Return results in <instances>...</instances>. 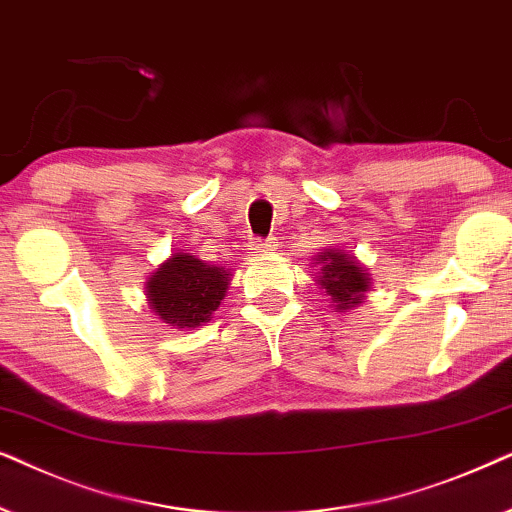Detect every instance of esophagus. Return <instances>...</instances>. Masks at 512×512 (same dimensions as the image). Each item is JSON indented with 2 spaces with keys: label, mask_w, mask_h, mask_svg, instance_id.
Segmentation results:
<instances>
[{
  "label": "esophagus",
  "mask_w": 512,
  "mask_h": 512,
  "mask_svg": "<svg viewBox=\"0 0 512 512\" xmlns=\"http://www.w3.org/2000/svg\"><path fill=\"white\" fill-rule=\"evenodd\" d=\"M252 250L260 252V255H267V252L276 250V241L274 238H255V241H252Z\"/></svg>",
  "instance_id": "34e87169"
}]
</instances>
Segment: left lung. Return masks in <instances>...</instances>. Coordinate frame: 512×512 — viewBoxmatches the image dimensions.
<instances>
[{
    "label": "left lung",
    "mask_w": 512,
    "mask_h": 512,
    "mask_svg": "<svg viewBox=\"0 0 512 512\" xmlns=\"http://www.w3.org/2000/svg\"><path fill=\"white\" fill-rule=\"evenodd\" d=\"M318 264L320 288L332 297L337 309L346 311L351 306H358L360 299H363V292H367V283H370L363 267L353 257L344 255L342 250L320 252Z\"/></svg>",
    "instance_id": "left-lung-1"
}]
</instances>
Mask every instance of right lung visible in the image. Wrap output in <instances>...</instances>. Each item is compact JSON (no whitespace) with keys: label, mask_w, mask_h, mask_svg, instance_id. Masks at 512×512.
Returning a JSON list of instances; mask_svg holds the SVG:
<instances>
[{"label":"right lung","mask_w":512,"mask_h":512,"mask_svg":"<svg viewBox=\"0 0 512 512\" xmlns=\"http://www.w3.org/2000/svg\"><path fill=\"white\" fill-rule=\"evenodd\" d=\"M229 271L189 252H177L149 278V304L163 323L196 327L206 323L229 288Z\"/></svg>","instance_id":"right-lung-1"}]
</instances>
